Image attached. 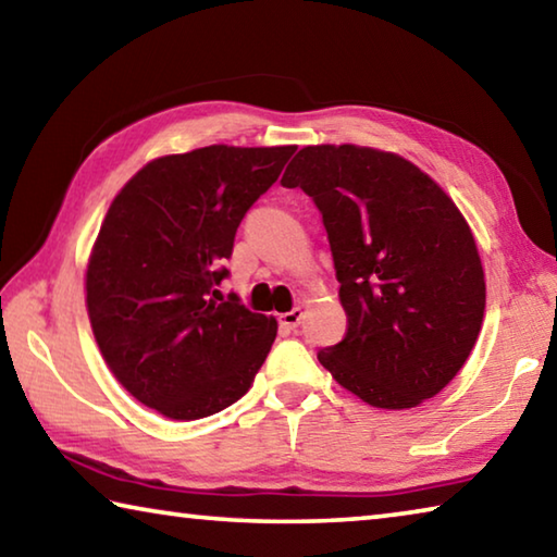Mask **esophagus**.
<instances>
[{"mask_svg": "<svg viewBox=\"0 0 557 557\" xmlns=\"http://www.w3.org/2000/svg\"><path fill=\"white\" fill-rule=\"evenodd\" d=\"M301 319H305V309L301 307H295V309H289V312H285L280 317V322L285 324V326H289V329H297L299 324H301Z\"/></svg>", "mask_w": 557, "mask_h": 557, "instance_id": "1", "label": "esophagus"}]
</instances>
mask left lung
Here are the masks:
<instances>
[{
	"label": "left lung",
	"mask_w": 557,
	"mask_h": 557,
	"mask_svg": "<svg viewBox=\"0 0 557 557\" xmlns=\"http://www.w3.org/2000/svg\"><path fill=\"white\" fill-rule=\"evenodd\" d=\"M282 186L312 196L342 282L346 336L319 363L373 408L437 395L469 358L486 307L465 215L408 159L371 147L299 149Z\"/></svg>",
	"instance_id": "left-lung-1"
}]
</instances>
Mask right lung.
<instances>
[{"instance_id":"right-lung-1","label":"right lung","mask_w":557,"mask_h":557,"mask_svg":"<svg viewBox=\"0 0 557 557\" xmlns=\"http://www.w3.org/2000/svg\"><path fill=\"white\" fill-rule=\"evenodd\" d=\"M295 149L159 157L110 203L86 272L90 326L115 379L164 418L221 412L265 363L277 322L215 287L243 215Z\"/></svg>"}]
</instances>
